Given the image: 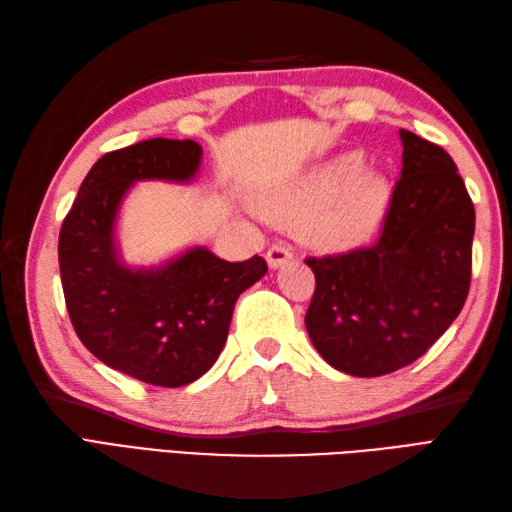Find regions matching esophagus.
<instances>
[{"label":"esophagus","mask_w":512,"mask_h":512,"mask_svg":"<svg viewBox=\"0 0 512 512\" xmlns=\"http://www.w3.org/2000/svg\"><path fill=\"white\" fill-rule=\"evenodd\" d=\"M266 259H268V266L270 268L284 266L286 262H290V259H292V248L286 246L284 242H277V244H273V246L268 248Z\"/></svg>","instance_id":"obj_1"}]
</instances>
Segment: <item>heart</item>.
<instances>
[{
  "label": "heart",
  "instance_id": "obj_1",
  "mask_svg": "<svg viewBox=\"0 0 512 512\" xmlns=\"http://www.w3.org/2000/svg\"><path fill=\"white\" fill-rule=\"evenodd\" d=\"M387 198V182L365 169L361 156L341 154L268 193L262 211L286 224L301 220L312 244L341 248L372 233Z\"/></svg>",
  "mask_w": 512,
  "mask_h": 512
}]
</instances>
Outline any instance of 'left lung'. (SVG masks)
<instances>
[{
	"instance_id": "1",
	"label": "left lung",
	"mask_w": 512,
	"mask_h": 512,
	"mask_svg": "<svg viewBox=\"0 0 512 512\" xmlns=\"http://www.w3.org/2000/svg\"><path fill=\"white\" fill-rule=\"evenodd\" d=\"M402 173L369 246L306 257V328L339 372L372 378L416 361L458 317L471 288L475 209L453 158L402 129Z\"/></svg>"
}]
</instances>
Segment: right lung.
I'll return each instance as SVG.
<instances>
[{
	"label": "right lung",
	"mask_w": 512,
	"mask_h": 512,
	"mask_svg": "<svg viewBox=\"0 0 512 512\" xmlns=\"http://www.w3.org/2000/svg\"><path fill=\"white\" fill-rule=\"evenodd\" d=\"M202 147L149 138L94 162L59 233L61 286L74 332L107 367L156 387H182L211 369L237 297L268 270L264 257L224 262L193 248L158 270L118 264L112 228L134 180H189Z\"/></svg>",
	"instance_id": "1"
}]
</instances>
